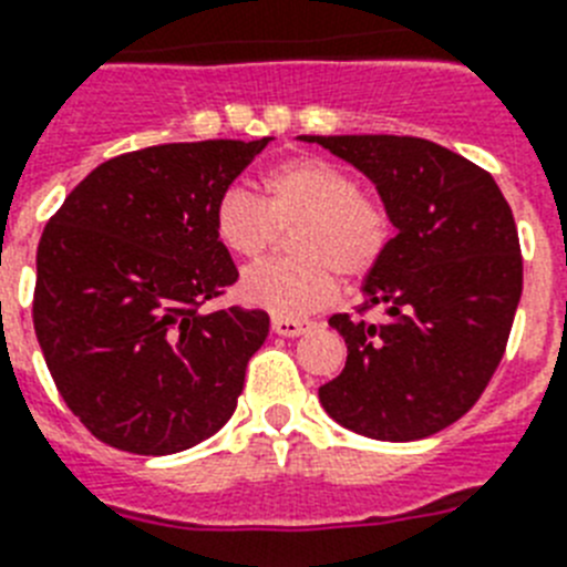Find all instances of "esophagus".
I'll list each match as a JSON object with an SVG mask.
<instances>
[{
  "label": "esophagus",
  "instance_id": "esophagus-1",
  "mask_svg": "<svg viewBox=\"0 0 567 567\" xmlns=\"http://www.w3.org/2000/svg\"><path fill=\"white\" fill-rule=\"evenodd\" d=\"M274 331L279 337H299L302 331H308L311 328V322L308 320H293V317H274Z\"/></svg>",
  "mask_w": 567,
  "mask_h": 567
}]
</instances>
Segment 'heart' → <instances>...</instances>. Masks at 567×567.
<instances>
[{
    "instance_id": "heart-1",
    "label": "heart",
    "mask_w": 567,
    "mask_h": 567,
    "mask_svg": "<svg viewBox=\"0 0 567 567\" xmlns=\"http://www.w3.org/2000/svg\"><path fill=\"white\" fill-rule=\"evenodd\" d=\"M261 202L239 187L216 198L213 233L230 256L256 259L288 227L293 254L265 259L241 276L239 291L250 306L279 317L326 306L337 276L363 279L378 268L394 239V218L378 193L360 189L346 166L320 155H299L265 169Z\"/></svg>"
}]
</instances>
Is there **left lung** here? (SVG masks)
I'll list each match as a JSON object with an SVG mask.
<instances>
[{
  "instance_id": "left-lung-1",
  "label": "left lung",
  "mask_w": 567,
  "mask_h": 567,
  "mask_svg": "<svg viewBox=\"0 0 567 567\" xmlns=\"http://www.w3.org/2000/svg\"><path fill=\"white\" fill-rule=\"evenodd\" d=\"M374 181L398 236L363 285L360 317L334 313L346 369L320 386L326 412L378 441H417L458 421L502 363L522 247L493 175L409 135H302ZM384 317L369 323L364 311Z\"/></svg>"
}]
</instances>
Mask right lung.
<instances>
[{"label": "right lung", "mask_w": 567, "mask_h": 567, "mask_svg": "<svg viewBox=\"0 0 567 567\" xmlns=\"http://www.w3.org/2000/svg\"><path fill=\"white\" fill-rule=\"evenodd\" d=\"M268 141L117 155L42 230L33 331L65 406L103 444L169 455L230 421L270 317L202 311L239 279L213 207Z\"/></svg>", "instance_id": "obj_1"}]
</instances>
